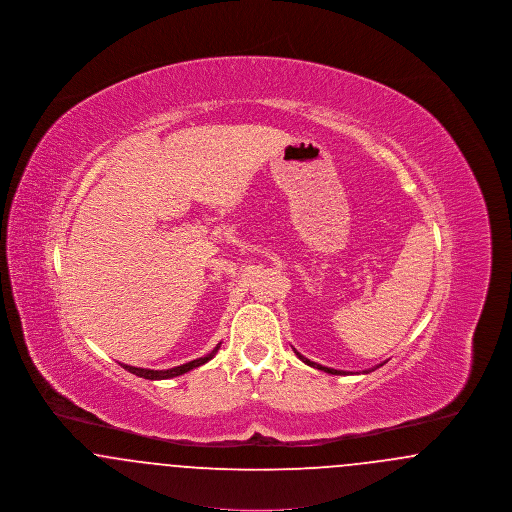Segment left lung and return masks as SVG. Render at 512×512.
<instances>
[{
  "label": "left lung",
  "instance_id": "8db88e82",
  "mask_svg": "<svg viewBox=\"0 0 512 512\" xmlns=\"http://www.w3.org/2000/svg\"><path fill=\"white\" fill-rule=\"evenodd\" d=\"M293 351H295V349H293ZM295 355H297V357H299V359H301L305 365L313 366V368H318V370H324V372H328V374H340V376L341 374H343V376H345V374H353V372H345V370H336V368H328V366L317 365V363L309 361L307 357H303V355H301V353H297V351H295ZM382 365H384V363H382ZM382 365H378L376 368H380ZM372 370H374V368H372ZM372 370H363V372L366 374V372H372Z\"/></svg>",
  "mask_w": 512,
  "mask_h": 512
}]
</instances>
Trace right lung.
Listing matches in <instances>:
<instances>
[{
  "instance_id": "obj_1",
  "label": "right lung",
  "mask_w": 512,
  "mask_h": 512,
  "mask_svg": "<svg viewBox=\"0 0 512 512\" xmlns=\"http://www.w3.org/2000/svg\"><path fill=\"white\" fill-rule=\"evenodd\" d=\"M220 343L211 351V353H207L205 357H199V359H195V361H190V363H186V365L174 366V368H169V370H151V368H136V366L130 365H122L124 370H128V372H132V374H136V376H140V378H146V380H169V378H174V376H180V374H186V372H190V370H194L197 366L205 365L207 361H211L215 355H217V351H219Z\"/></svg>"
}]
</instances>
